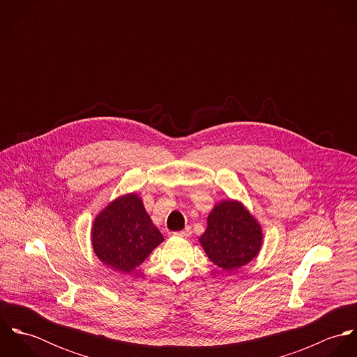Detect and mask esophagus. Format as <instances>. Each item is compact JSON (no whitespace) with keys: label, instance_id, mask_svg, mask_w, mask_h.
<instances>
[{"label":"esophagus","instance_id":"34e87169","mask_svg":"<svg viewBox=\"0 0 357 357\" xmlns=\"http://www.w3.org/2000/svg\"><path fill=\"white\" fill-rule=\"evenodd\" d=\"M191 234H192V231H191V227H185L183 231L174 232L173 235H176V236H181V238H188Z\"/></svg>","mask_w":357,"mask_h":357}]
</instances>
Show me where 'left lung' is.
<instances>
[{
    "mask_svg": "<svg viewBox=\"0 0 357 357\" xmlns=\"http://www.w3.org/2000/svg\"><path fill=\"white\" fill-rule=\"evenodd\" d=\"M199 242L213 264L224 271H235L258 255L262 232L243 204L224 201L208 214Z\"/></svg>",
    "mask_w": 357,
    "mask_h": 357,
    "instance_id": "8db88e82",
    "label": "left lung"
}]
</instances>
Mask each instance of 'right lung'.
<instances>
[{
    "instance_id": "1",
    "label": "right lung",
    "mask_w": 357,
    "mask_h": 357,
    "mask_svg": "<svg viewBox=\"0 0 357 357\" xmlns=\"http://www.w3.org/2000/svg\"><path fill=\"white\" fill-rule=\"evenodd\" d=\"M162 242V234L136 194L115 199L93 221V252L118 272H132Z\"/></svg>"
}]
</instances>
